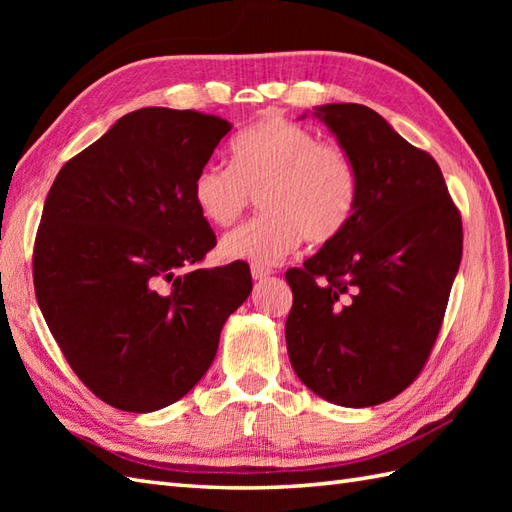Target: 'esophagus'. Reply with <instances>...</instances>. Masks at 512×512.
<instances>
[{"label":"esophagus","mask_w":512,"mask_h":512,"mask_svg":"<svg viewBox=\"0 0 512 512\" xmlns=\"http://www.w3.org/2000/svg\"><path fill=\"white\" fill-rule=\"evenodd\" d=\"M250 275H253V279H255V281H262V279H266V277L273 275V270L266 268V266L253 264V266H250Z\"/></svg>","instance_id":"1"}]
</instances>
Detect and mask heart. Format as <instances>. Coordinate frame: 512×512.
I'll list each match as a JSON object with an SVG mask.
<instances>
[{
  "instance_id": "obj_1",
  "label": "heart",
  "mask_w": 512,
  "mask_h": 512,
  "mask_svg": "<svg viewBox=\"0 0 512 512\" xmlns=\"http://www.w3.org/2000/svg\"><path fill=\"white\" fill-rule=\"evenodd\" d=\"M233 165L209 162L195 173L193 204L206 222L233 226L259 198L262 215L222 242V253L259 266L279 264L306 237L325 244L350 222L358 173L350 154L286 118H266L235 138Z\"/></svg>"
}]
</instances>
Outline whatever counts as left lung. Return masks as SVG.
Returning a JSON list of instances; mask_svg holds the SVG:
<instances>
[{
    "mask_svg": "<svg viewBox=\"0 0 512 512\" xmlns=\"http://www.w3.org/2000/svg\"><path fill=\"white\" fill-rule=\"evenodd\" d=\"M358 173L350 222L290 268V363L341 407L405 391L436 343L462 259V217L438 162L358 103L317 107Z\"/></svg>",
    "mask_w": 512,
    "mask_h": 512,
    "instance_id": "left-lung-1",
    "label": "left lung"
}]
</instances>
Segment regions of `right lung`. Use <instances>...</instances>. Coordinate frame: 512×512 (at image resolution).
<instances>
[{
	"instance_id": "obj_1",
	"label": "right lung",
	"mask_w": 512,
	"mask_h": 512,
	"mask_svg": "<svg viewBox=\"0 0 512 512\" xmlns=\"http://www.w3.org/2000/svg\"><path fill=\"white\" fill-rule=\"evenodd\" d=\"M231 123L143 107L54 178L32 253L35 295L74 374L107 405L147 413L211 367L250 268H200L215 233L191 184Z\"/></svg>"
}]
</instances>
